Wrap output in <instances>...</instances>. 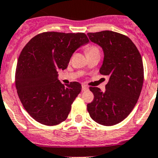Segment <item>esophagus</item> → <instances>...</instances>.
Segmentation results:
<instances>
[{
	"mask_svg": "<svg viewBox=\"0 0 158 158\" xmlns=\"http://www.w3.org/2000/svg\"><path fill=\"white\" fill-rule=\"evenodd\" d=\"M88 89H89V87H88L86 85H82V90H83V91H86Z\"/></svg>",
	"mask_w": 158,
	"mask_h": 158,
	"instance_id": "1",
	"label": "esophagus"
}]
</instances>
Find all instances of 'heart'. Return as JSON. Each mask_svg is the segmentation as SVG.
<instances>
[{"mask_svg": "<svg viewBox=\"0 0 158 158\" xmlns=\"http://www.w3.org/2000/svg\"><path fill=\"white\" fill-rule=\"evenodd\" d=\"M99 51V49L97 48L96 46L90 45V46H88V47H86V52H87V54L93 52V51Z\"/></svg>", "mask_w": 158, "mask_h": 158, "instance_id": "obj_1", "label": "heart"}]
</instances>
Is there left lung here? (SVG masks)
<instances>
[{"instance_id":"1","label":"left lung","mask_w":158,"mask_h":158,"mask_svg":"<svg viewBox=\"0 0 158 158\" xmlns=\"http://www.w3.org/2000/svg\"><path fill=\"white\" fill-rule=\"evenodd\" d=\"M87 35L104 50L100 73L109 77L104 92L89 87L94 99L87 110L97 123L113 126L129 115L139 100L144 81L142 56L130 38L120 33L102 31Z\"/></svg>"}]
</instances>
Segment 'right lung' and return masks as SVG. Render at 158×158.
<instances>
[{"label": "right lung", "mask_w": 158, "mask_h": 158, "mask_svg": "<svg viewBox=\"0 0 158 158\" xmlns=\"http://www.w3.org/2000/svg\"><path fill=\"white\" fill-rule=\"evenodd\" d=\"M88 42L85 33L47 31L23 47L15 83L20 102L35 120L54 126L66 119L81 85L76 81L62 85L58 81V71L66 69L73 53Z\"/></svg>", "instance_id": "add662e5"}]
</instances>
